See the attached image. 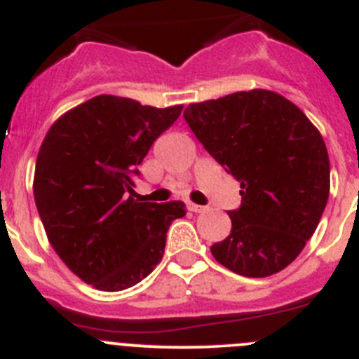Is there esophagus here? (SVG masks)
I'll list each match as a JSON object with an SVG mask.
<instances>
[{"mask_svg": "<svg viewBox=\"0 0 359 359\" xmlns=\"http://www.w3.org/2000/svg\"><path fill=\"white\" fill-rule=\"evenodd\" d=\"M189 210L194 211V213H204V211H208V206H201V204L190 203L189 204Z\"/></svg>", "mask_w": 359, "mask_h": 359, "instance_id": "1", "label": "esophagus"}]
</instances>
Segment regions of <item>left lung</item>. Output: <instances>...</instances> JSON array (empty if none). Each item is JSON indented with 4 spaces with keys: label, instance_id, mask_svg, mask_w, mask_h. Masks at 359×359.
Here are the masks:
<instances>
[{
    "label": "left lung",
    "instance_id": "8db88e82",
    "mask_svg": "<svg viewBox=\"0 0 359 359\" xmlns=\"http://www.w3.org/2000/svg\"><path fill=\"white\" fill-rule=\"evenodd\" d=\"M208 153L241 183L233 229L211 247L222 266L262 278L282 271L316 233L330 196L319 130L292 102L266 90L190 104L183 112Z\"/></svg>",
    "mask_w": 359,
    "mask_h": 359
}]
</instances>
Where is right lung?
Segmentation results:
<instances>
[{
	"label": "right lung",
	"mask_w": 359,
	"mask_h": 359,
	"mask_svg": "<svg viewBox=\"0 0 359 359\" xmlns=\"http://www.w3.org/2000/svg\"><path fill=\"white\" fill-rule=\"evenodd\" d=\"M183 105L151 107L98 95L61 116L36 158V210L61 261L100 291L139 284L163 257L182 201L137 203L134 177Z\"/></svg>",
	"instance_id": "obj_1"
}]
</instances>
